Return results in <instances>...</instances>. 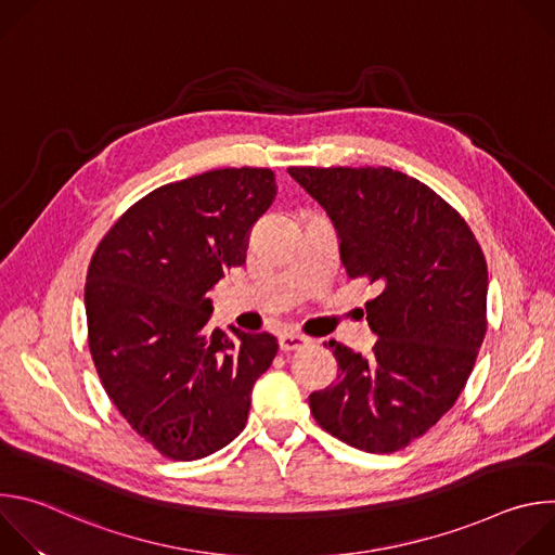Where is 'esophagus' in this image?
I'll return each mask as SVG.
<instances>
[{"instance_id": "1", "label": "esophagus", "mask_w": 555, "mask_h": 555, "mask_svg": "<svg viewBox=\"0 0 555 555\" xmlns=\"http://www.w3.org/2000/svg\"><path fill=\"white\" fill-rule=\"evenodd\" d=\"M279 347L281 351H298V349H305L309 347V338L300 336V334H281L279 336Z\"/></svg>"}]
</instances>
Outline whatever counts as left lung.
Here are the masks:
<instances>
[{
    "label": "left lung",
    "mask_w": 555,
    "mask_h": 555,
    "mask_svg": "<svg viewBox=\"0 0 555 555\" xmlns=\"http://www.w3.org/2000/svg\"><path fill=\"white\" fill-rule=\"evenodd\" d=\"M340 242L349 279L375 283L369 356L330 340L338 375L309 395L313 420L366 452L426 435L456 402L488 332V263L465 219L388 167H289Z\"/></svg>",
    "instance_id": "1"
}]
</instances>
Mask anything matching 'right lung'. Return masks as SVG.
Masks as SVG:
<instances>
[{
    "label": "right lung",
    "instance_id": "add662e5",
    "mask_svg": "<svg viewBox=\"0 0 555 555\" xmlns=\"http://www.w3.org/2000/svg\"><path fill=\"white\" fill-rule=\"evenodd\" d=\"M276 195L270 169H215L135 202L103 236L88 270V340L105 392L157 452L193 461L248 422L272 334L208 330L206 296L246 263L255 221Z\"/></svg>",
    "mask_w": 555,
    "mask_h": 555
}]
</instances>
